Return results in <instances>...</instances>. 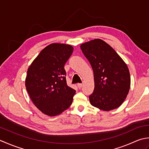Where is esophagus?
Returning <instances> with one entry per match:
<instances>
[{
    "instance_id": "1",
    "label": "esophagus",
    "mask_w": 149,
    "mask_h": 149,
    "mask_svg": "<svg viewBox=\"0 0 149 149\" xmlns=\"http://www.w3.org/2000/svg\"><path fill=\"white\" fill-rule=\"evenodd\" d=\"M82 86H83V84H80V83L78 84V88H80V89Z\"/></svg>"
}]
</instances>
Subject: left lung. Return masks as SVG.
Masks as SVG:
<instances>
[{"label": "left lung", "instance_id": "obj_1", "mask_svg": "<svg viewBox=\"0 0 149 149\" xmlns=\"http://www.w3.org/2000/svg\"><path fill=\"white\" fill-rule=\"evenodd\" d=\"M93 68L95 89L89 96L93 106L105 111L119 107L129 92L128 67L110 45L96 38L80 45Z\"/></svg>", "mask_w": 149, "mask_h": 149}]
</instances>
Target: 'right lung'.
Listing matches in <instances>:
<instances>
[{
  "instance_id": "1",
  "label": "right lung",
  "mask_w": 149,
  "mask_h": 149,
  "mask_svg": "<svg viewBox=\"0 0 149 149\" xmlns=\"http://www.w3.org/2000/svg\"><path fill=\"white\" fill-rule=\"evenodd\" d=\"M72 52L69 44H51L28 68L27 91L37 109L49 116L60 114L72 104L76 91L67 84L64 65Z\"/></svg>"
}]
</instances>
